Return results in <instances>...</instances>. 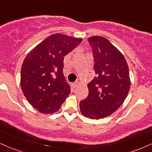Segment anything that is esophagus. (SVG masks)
I'll use <instances>...</instances> for the list:
<instances>
[{
    "mask_svg": "<svg viewBox=\"0 0 152 152\" xmlns=\"http://www.w3.org/2000/svg\"><path fill=\"white\" fill-rule=\"evenodd\" d=\"M78 85H79V82H78V81H76V82H75L74 83V87H76V86H78Z\"/></svg>",
    "mask_w": 152,
    "mask_h": 152,
    "instance_id": "34e87169",
    "label": "esophagus"
}]
</instances>
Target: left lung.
Returning <instances> with one entry per match:
<instances>
[{"mask_svg":"<svg viewBox=\"0 0 152 152\" xmlns=\"http://www.w3.org/2000/svg\"><path fill=\"white\" fill-rule=\"evenodd\" d=\"M97 76L88 84V97L80 102L84 116L99 119L110 116L124 103L130 88L129 69L124 55L106 38H88Z\"/></svg>","mask_w":152,"mask_h":152,"instance_id":"obj_1","label":"left lung"}]
</instances>
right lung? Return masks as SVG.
I'll return each instance as SVG.
<instances>
[{
	"label": "right lung",
	"instance_id": "add662e5",
	"mask_svg": "<svg viewBox=\"0 0 152 152\" xmlns=\"http://www.w3.org/2000/svg\"><path fill=\"white\" fill-rule=\"evenodd\" d=\"M81 41L80 38L52 34L25 57L21 69V88L30 104L39 112H56L69 95L70 86L62 72L63 60Z\"/></svg>",
	"mask_w": 152,
	"mask_h": 152
}]
</instances>
